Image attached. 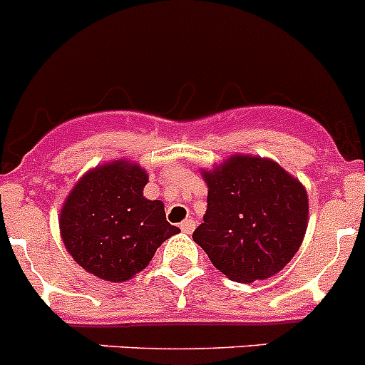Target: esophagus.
<instances>
[{"label": "esophagus", "instance_id": "obj_1", "mask_svg": "<svg viewBox=\"0 0 365 365\" xmlns=\"http://www.w3.org/2000/svg\"><path fill=\"white\" fill-rule=\"evenodd\" d=\"M180 230H182L185 233H192L193 230H195V220L193 219L182 220V222H180Z\"/></svg>", "mask_w": 365, "mask_h": 365}]
</instances>
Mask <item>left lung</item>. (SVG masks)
Instances as JSON below:
<instances>
[{"label":"left lung","instance_id":"1","mask_svg":"<svg viewBox=\"0 0 365 365\" xmlns=\"http://www.w3.org/2000/svg\"><path fill=\"white\" fill-rule=\"evenodd\" d=\"M200 173L208 208L193 240L230 280L277 275L306 235L309 202L302 182L275 160L244 153Z\"/></svg>","mask_w":365,"mask_h":365}]
</instances>
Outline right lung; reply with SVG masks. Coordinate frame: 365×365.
<instances>
[{
  "label": "right lung",
  "instance_id": "obj_1",
  "mask_svg": "<svg viewBox=\"0 0 365 365\" xmlns=\"http://www.w3.org/2000/svg\"><path fill=\"white\" fill-rule=\"evenodd\" d=\"M148 173L139 163L115 159L88 170L59 212V232L72 259L108 282L143 272L160 244L179 233L163 200L143 195Z\"/></svg>",
  "mask_w": 365,
  "mask_h": 365
}]
</instances>
